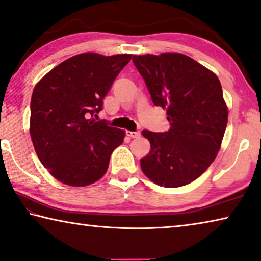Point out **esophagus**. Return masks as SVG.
I'll list each match as a JSON object with an SVG mask.
<instances>
[{"label": "esophagus", "mask_w": 261, "mask_h": 261, "mask_svg": "<svg viewBox=\"0 0 261 261\" xmlns=\"http://www.w3.org/2000/svg\"><path fill=\"white\" fill-rule=\"evenodd\" d=\"M126 135L127 136H129V138H133V139H138V138H140V135H141V133L140 132H130V130H127L126 132Z\"/></svg>", "instance_id": "1"}]
</instances>
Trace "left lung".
Wrapping results in <instances>:
<instances>
[{
	"mask_svg": "<svg viewBox=\"0 0 261 261\" xmlns=\"http://www.w3.org/2000/svg\"><path fill=\"white\" fill-rule=\"evenodd\" d=\"M156 106L166 109L170 129L143 130L150 152L140 161L157 185L180 187L195 180L213 163L228 123V108L217 76L187 55H134Z\"/></svg>",
	"mask_w": 261,
	"mask_h": 261,
	"instance_id": "1",
	"label": "left lung"
}]
</instances>
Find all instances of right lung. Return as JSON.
Here are the masks:
<instances>
[{
    "mask_svg": "<svg viewBox=\"0 0 261 261\" xmlns=\"http://www.w3.org/2000/svg\"><path fill=\"white\" fill-rule=\"evenodd\" d=\"M132 54L75 55L45 75L31 98L30 134L41 164L66 185L87 186L104 176L125 132L93 117Z\"/></svg>",
    "mask_w": 261,
    "mask_h": 261,
    "instance_id": "add662e5",
    "label": "right lung"
}]
</instances>
